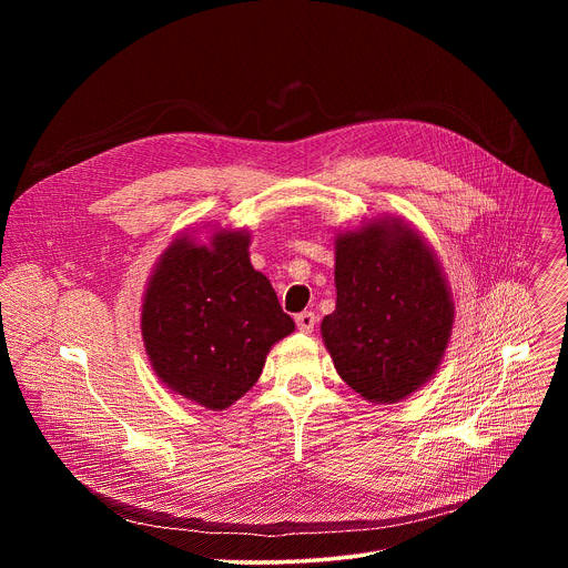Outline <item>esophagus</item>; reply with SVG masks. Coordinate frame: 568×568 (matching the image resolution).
<instances>
[{
    "label": "esophagus",
    "instance_id": "34e87169",
    "mask_svg": "<svg viewBox=\"0 0 568 568\" xmlns=\"http://www.w3.org/2000/svg\"><path fill=\"white\" fill-rule=\"evenodd\" d=\"M314 326H316L314 312H301V314H296V328H298L301 333L310 335V333L314 331Z\"/></svg>",
    "mask_w": 568,
    "mask_h": 568
}]
</instances>
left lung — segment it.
<instances>
[{
  "instance_id": "left-lung-1",
  "label": "left lung",
  "mask_w": 568,
  "mask_h": 568,
  "mask_svg": "<svg viewBox=\"0 0 568 568\" xmlns=\"http://www.w3.org/2000/svg\"><path fill=\"white\" fill-rule=\"evenodd\" d=\"M335 312L321 337L339 377L364 399L393 404L440 368L454 326L434 247L407 220L373 217L335 235Z\"/></svg>"
}]
</instances>
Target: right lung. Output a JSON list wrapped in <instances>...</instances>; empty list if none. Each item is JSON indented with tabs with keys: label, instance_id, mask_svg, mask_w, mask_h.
I'll return each instance as SVG.
<instances>
[{
	"label": "right lung",
	"instance_id": "right-lung-1",
	"mask_svg": "<svg viewBox=\"0 0 568 568\" xmlns=\"http://www.w3.org/2000/svg\"><path fill=\"white\" fill-rule=\"evenodd\" d=\"M250 245L247 229L213 226L206 242L182 231L143 292L141 335L154 375L209 412L245 395L272 346L294 333Z\"/></svg>",
	"mask_w": 568,
	"mask_h": 568
}]
</instances>
